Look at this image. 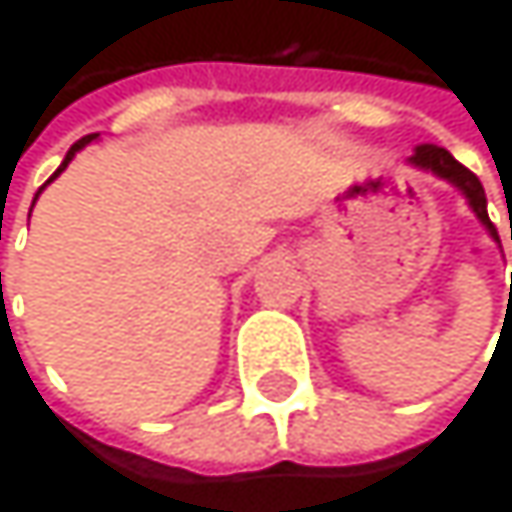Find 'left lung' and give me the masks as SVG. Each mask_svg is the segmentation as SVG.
Listing matches in <instances>:
<instances>
[{
  "instance_id": "8db88e82",
  "label": "left lung",
  "mask_w": 512,
  "mask_h": 512,
  "mask_svg": "<svg viewBox=\"0 0 512 512\" xmlns=\"http://www.w3.org/2000/svg\"><path fill=\"white\" fill-rule=\"evenodd\" d=\"M411 165H418V168H427V171H433V174H439V178H445V181H451L455 184L467 199H470V208L476 211V218L485 224V230L498 239V230H495V224L488 221V208H485V190H482V184H479V178L470 171V168H464L455 156H451L445 147H433V144H424V147H418L415 153H411V159H408Z\"/></svg>"
}]
</instances>
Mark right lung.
Masks as SVG:
<instances>
[{"instance_id":"1","label":"right lung","mask_w":512,"mask_h":512,"mask_svg":"<svg viewBox=\"0 0 512 512\" xmlns=\"http://www.w3.org/2000/svg\"><path fill=\"white\" fill-rule=\"evenodd\" d=\"M94 137H97V134H88V137H82V141H76V144L70 147V153H67V159L61 162V168H57V171L51 174V181H54V178H57V174H61V171H64V168L70 165V159H73V156H76V153H79V150H82L85 144H91V141H94ZM36 196H39V193H36Z\"/></svg>"}]
</instances>
